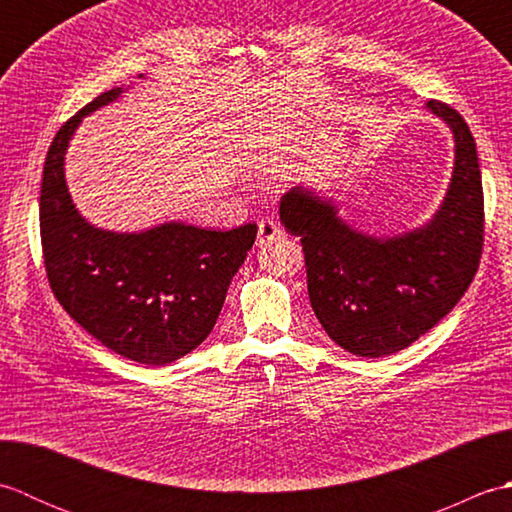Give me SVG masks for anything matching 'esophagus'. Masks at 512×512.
Here are the masks:
<instances>
[{
	"instance_id": "1",
	"label": "esophagus",
	"mask_w": 512,
	"mask_h": 512,
	"mask_svg": "<svg viewBox=\"0 0 512 512\" xmlns=\"http://www.w3.org/2000/svg\"><path fill=\"white\" fill-rule=\"evenodd\" d=\"M281 235H284V231H281V226L273 220H262L257 226V244L259 246L275 242V239H279Z\"/></svg>"
}]
</instances>
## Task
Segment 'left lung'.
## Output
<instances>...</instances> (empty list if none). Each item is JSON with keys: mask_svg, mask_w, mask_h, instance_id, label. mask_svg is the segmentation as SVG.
I'll list each match as a JSON object with an SVG mask.
<instances>
[{"mask_svg": "<svg viewBox=\"0 0 512 512\" xmlns=\"http://www.w3.org/2000/svg\"><path fill=\"white\" fill-rule=\"evenodd\" d=\"M427 110L453 132L455 162L447 195L424 226L365 235L341 220L332 200L303 187L279 204L281 224L301 237L314 314L356 356H389L418 341L455 308L480 266L484 193L473 134L447 103L429 101Z\"/></svg>", "mask_w": 512, "mask_h": 512, "instance_id": "left-lung-1", "label": "left lung"}]
</instances>
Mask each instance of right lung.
Here are the masks:
<instances>
[{
  "mask_svg": "<svg viewBox=\"0 0 512 512\" xmlns=\"http://www.w3.org/2000/svg\"><path fill=\"white\" fill-rule=\"evenodd\" d=\"M123 92L96 96L52 140L39 198L43 264L54 297L96 341L129 361L167 365L211 334L257 224L206 231L165 222L143 233H114L81 217L65 184V151L83 116Z\"/></svg>",
  "mask_w": 512,
  "mask_h": 512,
  "instance_id": "add662e5",
  "label": "right lung"
}]
</instances>
